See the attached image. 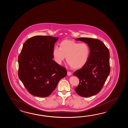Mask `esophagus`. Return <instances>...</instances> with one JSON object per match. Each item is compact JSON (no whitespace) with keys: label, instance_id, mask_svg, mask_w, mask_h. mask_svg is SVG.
Listing matches in <instances>:
<instances>
[{"label":"esophagus","instance_id":"obj_1","mask_svg":"<svg viewBox=\"0 0 128 128\" xmlns=\"http://www.w3.org/2000/svg\"><path fill=\"white\" fill-rule=\"evenodd\" d=\"M71 74H72V73L71 72H70V71H68L67 72V75H68V76H70Z\"/></svg>","mask_w":128,"mask_h":128}]
</instances>
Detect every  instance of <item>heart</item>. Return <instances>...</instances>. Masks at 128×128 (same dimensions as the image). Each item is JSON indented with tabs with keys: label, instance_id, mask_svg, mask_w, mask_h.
<instances>
[{
	"label": "heart",
	"instance_id": "heart-1",
	"mask_svg": "<svg viewBox=\"0 0 128 128\" xmlns=\"http://www.w3.org/2000/svg\"><path fill=\"white\" fill-rule=\"evenodd\" d=\"M53 55L55 61L61 64L66 57V62L74 69H79L87 63L90 54L87 44L65 40L60 44V48L55 47Z\"/></svg>",
	"mask_w": 128,
	"mask_h": 128
}]
</instances>
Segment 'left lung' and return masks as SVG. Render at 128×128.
Segmentation results:
<instances>
[{
	"mask_svg": "<svg viewBox=\"0 0 128 128\" xmlns=\"http://www.w3.org/2000/svg\"><path fill=\"white\" fill-rule=\"evenodd\" d=\"M76 40L84 42L90 48L87 63L73 74L80 81L75 91L79 96L87 98L100 92L109 74V51L105 44L98 39L80 38Z\"/></svg>",
	"mask_w": 128,
	"mask_h": 128,
	"instance_id": "8db88e82",
	"label": "left lung"
}]
</instances>
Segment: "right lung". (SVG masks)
Instances as JSON below:
<instances>
[{
    "label": "right lung",
    "mask_w": 128,
    "mask_h": 128,
    "mask_svg": "<svg viewBox=\"0 0 128 128\" xmlns=\"http://www.w3.org/2000/svg\"><path fill=\"white\" fill-rule=\"evenodd\" d=\"M58 38L36 36L27 39L23 46L18 57V76L32 95L49 96L67 75L66 68L52 60Z\"/></svg>",
    "instance_id": "1"
}]
</instances>
